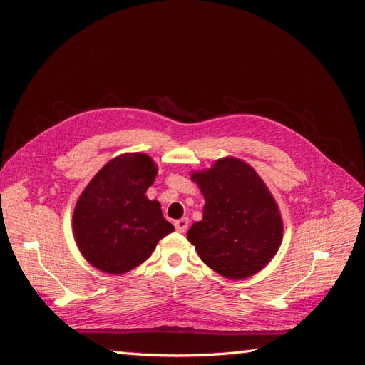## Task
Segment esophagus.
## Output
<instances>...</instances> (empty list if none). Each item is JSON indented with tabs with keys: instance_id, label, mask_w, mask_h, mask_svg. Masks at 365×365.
Returning a JSON list of instances; mask_svg holds the SVG:
<instances>
[{
	"instance_id": "obj_1",
	"label": "esophagus",
	"mask_w": 365,
	"mask_h": 365,
	"mask_svg": "<svg viewBox=\"0 0 365 365\" xmlns=\"http://www.w3.org/2000/svg\"><path fill=\"white\" fill-rule=\"evenodd\" d=\"M187 227H189V219H187V217L175 220V228H176V231H180V233H184Z\"/></svg>"
}]
</instances>
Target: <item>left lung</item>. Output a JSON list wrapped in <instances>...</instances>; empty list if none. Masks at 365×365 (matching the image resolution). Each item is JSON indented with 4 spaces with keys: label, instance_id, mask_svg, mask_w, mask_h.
<instances>
[{
    "label": "left lung",
    "instance_id": "1",
    "mask_svg": "<svg viewBox=\"0 0 365 365\" xmlns=\"http://www.w3.org/2000/svg\"><path fill=\"white\" fill-rule=\"evenodd\" d=\"M192 178L205 205L202 220L192 225L187 239L201 260L231 280L247 279L267 267L282 244L283 222L256 170L228 157Z\"/></svg>",
    "mask_w": 365,
    "mask_h": 365
}]
</instances>
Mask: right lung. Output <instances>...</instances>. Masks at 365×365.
<instances>
[{"mask_svg":"<svg viewBox=\"0 0 365 365\" xmlns=\"http://www.w3.org/2000/svg\"><path fill=\"white\" fill-rule=\"evenodd\" d=\"M155 176L150 157L125 153L105 164L82 192L73 213V231L83 257L97 269L129 272L173 231L160 202L146 197Z\"/></svg>","mask_w":365,"mask_h":365,"instance_id":"add662e5","label":"right lung"}]
</instances>
